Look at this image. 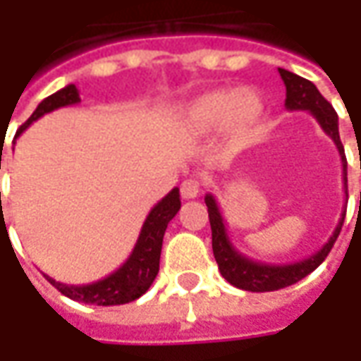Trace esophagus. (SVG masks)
<instances>
[{
  "instance_id": "34e87169",
  "label": "esophagus",
  "mask_w": 361,
  "mask_h": 361,
  "mask_svg": "<svg viewBox=\"0 0 361 361\" xmlns=\"http://www.w3.org/2000/svg\"><path fill=\"white\" fill-rule=\"evenodd\" d=\"M199 192H201V183H199L197 178H187V180H183V185H180V195H183V199H195Z\"/></svg>"
}]
</instances>
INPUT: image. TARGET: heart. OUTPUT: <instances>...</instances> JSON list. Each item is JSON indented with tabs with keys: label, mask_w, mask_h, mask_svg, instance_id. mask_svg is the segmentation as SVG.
I'll list each match as a JSON object with an SVG mask.
<instances>
[{
	"label": "heart",
	"mask_w": 361,
	"mask_h": 361,
	"mask_svg": "<svg viewBox=\"0 0 361 361\" xmlns=\"http://www.w3.org/2000/svg\"><path fill=\"white\" fill-rule=\"evenodd\" d=\"M261 110V100L253 92L215 90L192 100L185 112V118L188 126L197 130H211L227 124L231 132H245L255 124Z\"/></svg>",
	"instance_id": "b5f03b06"
}]
</instances>
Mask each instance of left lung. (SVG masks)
<instances>
[{
	"label": "left lung",
	"instance_id": "obj_1",
	"mask_svg": "<svg viewBox=\"0 0 361 361\" xmlns=\"http://www.w3.org/2000/svg\"><path fill=\"white\" fill-rule=\"evenodd\" d=\"M279 76H281L285 84V108L287 110H307V112H312L313 118L319 122L322 130L326 132L327 136L334 140V145L338 146V152L341 157V169H343V192L348 197V160H345V154H343L340 130H338V114H336L334 106L327 102L310 80L298 76V74H293L289 70H283V68H279ZM204 202H207V209H209V221H211V231H213V255L216 259L221 275L231 285L245 289V291H255V293L283 289L287 285L298 283L299 279L307 277L312 271L317 269L324 263L327 253L331 251L334 243L340 235L343 219H345V211H343L340 223H338L336 231L331 233V237L312 257L295 261V263H289V265H269V263L253 261V259L243 255L241 251H237L235 245L231 243L229 235H227L225 219L221 215V209L216 204L215 197L209 192L204 197Z\"/></svg>",
	"mask_w": 361,
	"mask_h": 361
}]
</instances>
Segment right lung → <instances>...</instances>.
Returning a JSON list of instances; mask_svg holds the SVG:
<instances>
[{
	"instance_id": "add662e5",
	"label": "right lung",
	"mask_w": 361,
	"mask_h": 361,
	"mask_svg": "<svg viewBox=\"0 0 361 361\" xmlns=\"http://www.w3.org/2000/svg\"><path fill=\"white\" fill-rule=\"evenodd\" d=\"M80 102V92L74 84H68L66 88L58 90L56 94L48 96L46 100H42L34 114L27 118L25 124H21L20 130L16 134V138L21 132L25 130L32 122L42 118L44 114L54 112L62 106H74ZM1 166V154H0ZM1 197V195H0ZM180 209V192L178 188H173L162 201H159L152 211L146 216L145 225L140 229L138 241L132 249L130 257L120 265L118 269L110 275H106L104 279H98L94 283L88 285H66L48 277V281L66 298L80 301V303H94V305H122V303H130L134 299H138L142 293L148 291V287L152 285L154 277L159 275L160 251H162V237L164 231L169 227V223L173 221V216Z\"/></svg>"
}]
</instances>
